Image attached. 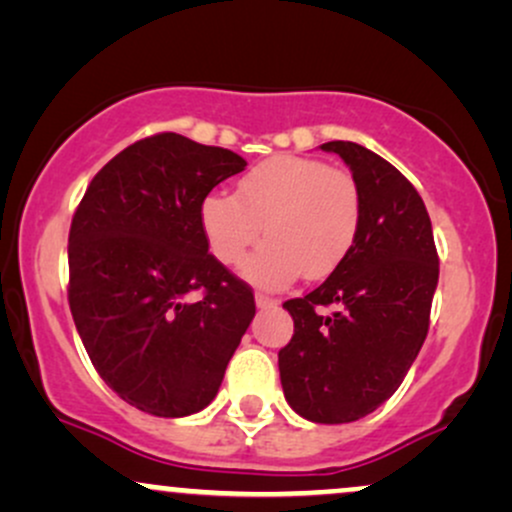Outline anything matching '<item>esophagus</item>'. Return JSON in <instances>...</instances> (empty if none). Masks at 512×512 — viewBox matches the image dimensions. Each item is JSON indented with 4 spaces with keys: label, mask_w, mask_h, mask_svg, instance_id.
<instances>
[{
    "label": "esophagus",
    "mask_w": 512,
    "mask_h": 512,
    "mask_svg": "<svg viewBox=\"0 0 512 512\" xmlns=\"http://www.w3.org/2000/svg\"><path fill=\"white\" fill-rule=\"evenodd\" d=\"M255 305H257V308H274L276 301H274V298L264 296V293H255Z\"/></svg>",
    "instance_id": "obj_1"
}]
</instances>
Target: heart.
Segmentation results:
<instances>
[{"label": "heart", "instance_id": "obj_1", "mask_svg": "<svg viewBox=\"0 0 512 512\" xmlns=\"http://www.w3.org/2000/svg\"><path fill=\"white\" fill-rule=\"evenodd\" d=\"M361 190L349 170L303 156H274L238 182L236 195L211 192L202 202L204 236L216 260L245 262L252 284L281 289L298 276L325 279L346 262L361 231Z\"/></svg>", "mask_w": 512, "mask_h": 512}]
</instances>
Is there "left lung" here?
Returning a JSON list of instances; mask_svg holds the SVG:
<instances>
[{"label": "left lung", "mask_w": 512, "mask_h": 512, "mask_svg": "<svg viewBox=\"0 0 512 512\" xmlns=\"http://www.w3.org/2000/svg\"><path fill=\"white\" fill-rule=\"evenodd\" d=\"M320 149L342 158L358 182L361 231L337 272L308 296L284 303L293 337L279 351V375L298 416L349 424L395 395L419 356L438 286V252L424 199L392 163L354 142Z\"/></svg>", "instance_id": "left-lung-1"}]
</instances>
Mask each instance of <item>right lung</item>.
<instances>
[{"label":"right lung","instance_id":"right-lung-1","mask_svg":"<svg viewBox=\"0 0 512 512\" xmlns=\"http://www.w3.org/2000/svg\"><path fill=\"white\" fill-rule=\"evenodd\" d=\"M245 166L228 149L154 134L98 170L72 219L74 325L105 385L146 414L209 407L255 317L252 289L209 255L199 219Z\"/></svg>","mask_w":512,"mask_h":512}]
</instances>
